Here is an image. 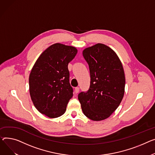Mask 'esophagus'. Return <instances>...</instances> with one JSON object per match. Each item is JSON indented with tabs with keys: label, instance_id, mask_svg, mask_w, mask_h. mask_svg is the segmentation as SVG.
<instances>
[{
	"label": "esophagus",
	"instance_id": "34e87169",
	"mask_svg": "<svg viewBox=\"0 0 155 155\" xmlns=\"http://www.w3.org/2000/svg\"><path fill=\"white\" fill-rule=\"evenodd\" d=\"M79 91H80L79 87H76L75 88V94H78V93L79 92Z\"/></svg>",
	"mask_w": 155,
	"mask_h": 155
}]
</instances>
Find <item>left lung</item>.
I'll list each match as a JSON object with an SVG mask.
<instances>
[{"label":"left lung","mask_w":155,"mask_h":155,"mask_svg":"<svg viewBox=\"0 0 155 155\" xmlns=\"http://www.w3.org/2000/svg\"><path fill=\"white\" fill-rule=\"evenodd\" d=\"M83 56L88 64L90 85L78 98L84 114L94 121L108 118L120 105L125 93L124 70L117 54L97 44L86 48Z\"/></svg>","instance_id":"obj_1"}]
</instances>
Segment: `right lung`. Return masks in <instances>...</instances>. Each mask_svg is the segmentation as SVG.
<instances>
[{
	"mask_svg": "<svg viewBox=\"0 0 155 155\" xmlns=\"http://www.w3.org/2000/svg\"><path fill=\"white\" fill-rule=\"evenodd\" d=\"M77 54V49L57 43L42 53L29 75V91L37 110L54 118L64 114L73 97L68 65Z\"/></svg>",
	"mask_w": 155,
	"mask_h": 155,
	"instance_id": "obj_1",
	"label": "right lung"
}]
</instances>
